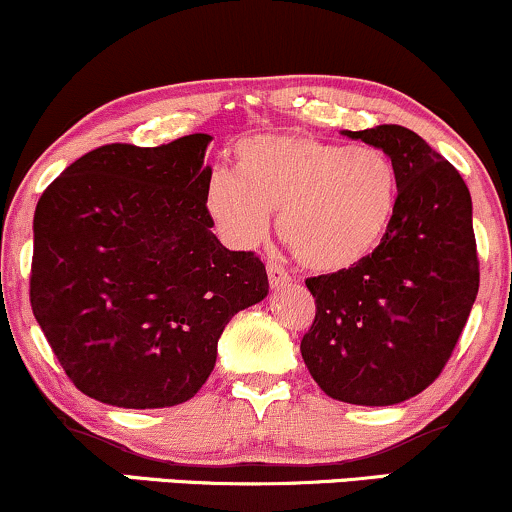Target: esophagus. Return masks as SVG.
I'll return each instance as SVG.
<instances>
[{"mask_svg": "<svg viewBox=\"0 0 512 512\" xmlns=\"http://www.w3.org/2000/svg\"><path fill=\"white\" fill-rule=\"evenodd\" d=\"M267 274H269V284H272V289H279V286L289 284V281H291L289 272H286V269L281 267V264L276 260L267 262Z\"/></svg>", "mask_w": 512, "mask_h": 512, "instance_id": "1", "label": "esophagus"}]
</instances>
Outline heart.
<instances>
[{"mask_svg": "<svg viewBox=\"0 0 512 512\" xmlns=\"http://www.w3.org/2000/svg\"><path fill=\"white\" fill-rule=\"evenodd\" d=\"M236 173L214 170L204 209L233 248H255L279 214V236L303 267L337 274L380 248L399 204L395 161L378 146L313 134H255L233 149Z\"/></svg>", "mask_w": 512, "mask_h": 512, "instance_id": "b5f03b06", "label": "heart"}]
</instances>
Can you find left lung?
I'll list each match as a JSON object with an SVG mask.
<instances>
[{
    "instance_id": "left-lung-1",
    "label": "left lung",
    "mask_w": 512,
    "mask_h": 512,
    "mask_svg": "<svg viewBox=\"0 0 512 512\" xmlns=\"http://www.w3.org/2000/svg\"><path fill=\"white\" fill-rule=\"evenodd\" d=\"M342 134L392 156L399 204L368 260L305 279L317 310L301 354L327 397L390 407L438 378L467 325L479 291L472 197L455 166L407 127Z\"/></svg>"
}]
</instances>
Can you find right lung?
<instances>
[{
	"label": "right lung",
	"mask_w": 512,
	"mask_h": 512,
	"mask_svg": "<svg viewBox=\"0 0 512 512\" xmlns=\"http://www.w3.org/2000/svg\"><path fill=\"white\" fill-rule=\"evenodd\" d=\"M209 142L101 146L35 207L33 315L69 380L98 402L161 409L192 399L223 327L269 293L260 257L211 233Z\"/></svg>",
	"instance_id": "add662e5"
}]
</instances>
